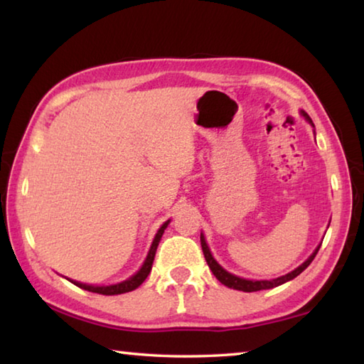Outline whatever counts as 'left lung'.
Here are the masks:
<instances>
[{
  "label": "left lung",
  "mask_w": 364,
  "mask_h": 364,
  "mask_svg": "<svg viewBox=\"0 0 364 364\" xmlns=\"http://www.w3.org/2000/svg\"><path fill=\"white\" fill-rule=\"evenodd\" d=\"M302 117H305V119L309 121V123L314 126V123H311L310 117L305 112H301ZM321 246V245H320ZM320 246L316 247V250L314 251V254L305 260V262L302 265H299L296 270H292L289 273H286V275L279 277V278H275V279H260V282H257V279H246V278H240L237 275H233V273H228L225 269H222V267L218 264V260H215L213 257L211 251H209V247L206 245V240H205V235L201 233V247H203V254H205V259L206 262L209 265V269H211V272L214 273V277L219 279V282L222 284L228 286V288L232 289H238V291H245V292H254V291H262V289H272V288H277V286L283 284L286 282H291V279H294L297 275H301V273L307 269V267L311 264V260L315 259L318 250H320Z\"/></svg>",
  "instance_id": "1"
}]
</instances>
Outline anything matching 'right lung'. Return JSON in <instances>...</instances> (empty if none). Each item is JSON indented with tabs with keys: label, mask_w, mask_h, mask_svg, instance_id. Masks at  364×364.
<instances>
[{
	"label": "right lung",
	"mask_w": 364,
	"mask_h": 364,
	"mask_svg": "<svg viewBox=\"0 0 364 364\" xmlns=\"http://www.w3.org/2000/svg\"><path fill=\"white\" fill-rule=\"evenodd\" d=\"M171 220H166L164 224L159 227V230L155 235V240H153V243L150 246V251L146 254V259L144 260V265L140 267V270L136 273V275H132L131 278L124 279V282L117 283V284H110V286H92V284H85V283H80V282H73V279H70L73 284L78 286V288L89 291V292H97V294H104V296H114V294H124V292H129L134 291L136 288H139L140 284L145 282V278L149 277V273L151 270V264H153V259H155V254H156V247L159 245V240H161L163 233L166 230V227H168Z\"/></svg>",
	"instance_id": "right-lung-1"
}]
</instances>
